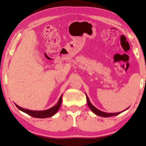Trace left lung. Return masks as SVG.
<instances>
[{
	"label": "left lung",
	"mask_w": 146,
	"mask_h": 146,
	"mask_svg": "<svg viewBox=\"0 0 146 146\" xmlns=\"http://www.w3.org/2000/svg\"><path fill=\"white\" fill-rule=\"evenodd\" d=\"M86 94V96L87 104H88V106L89 108L91 110L95 113V114L99 115V116L104 117H110V116H114V115H117L119 114L120 113L123 112V111H119V112H116V113H107V112H104V111L100 110L94 107L90 101V100L88 98V97L87 94Z\"/></svg>",
	"instance_id": "left-lung-1"
}]
</instances>
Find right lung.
Listing matches in <instances>:
<instances>
[{
  "label": "right lung",
  "instance_id": "obj_1",
  "mask_svg": "<svg viewBox=\"0 0 146 146\" xmlns=\"http://www.w3.org/2000/svg\"><path fill=\"white\" fill-rule=\"evenodd\" d=\"M62 95H61L60 98H59V100L58 103L56 104L54 106L50 108V109L46 110H42V111H35V110H31L25 109L23 108L20 107L19 106L16 104L15 106L19 108L20 110H21L23 112H25L27 114H29L31 116L34 117H38V118H46V117H52L53 115H54L58 111V110L62 104Z\"/></svg>",
  "mask_w": 146,
  "mask_h": 146
}]
</instances>
